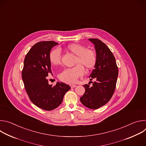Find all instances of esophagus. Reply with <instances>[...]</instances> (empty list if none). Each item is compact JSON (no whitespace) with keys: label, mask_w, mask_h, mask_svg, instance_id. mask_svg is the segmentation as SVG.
<instances>
[{"label":"esophagus","mask_w":146,"mask_h":146,"mask_svg":"<svg viewBox=\"0 0 146 146\" xmlns=\"http://www.w3.org/2000/svg\"><path fill=\"white\" fill-rule=\"evenodd\" d=\"M70 87H71L72 88H75V87H76V86L74 85V84H70Z\"/></svg>","instance_id":"esophagus-1"}]
</instances>
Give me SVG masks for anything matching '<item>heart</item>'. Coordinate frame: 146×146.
Here are the masks:
<instances>
[{
	"label": "heart",
	"instance_id": "obj_1",
	"mask_svg": "<svg viewBox=\"0 0 146 146\" xmlns=\"http://www.w3.org/2000/svg\"><path fill=\"white\" fill-rule=\"evenodd\" d=\"M66 50L76 55L73 68L64 69L59 74V78L62 82L73 83L77 78L84 74V69H92L96 62L95 53L91 50L79 43H72L67 46ZM49 59L52 65L56 66L60 63V51L58 48L52 50L49 55Z\"/></svg>",
	"mask_w": 146,
	"mask_h": 146
}]
</instances>
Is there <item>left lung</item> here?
I'll return each instance as SVG.
<instances>
[{"instance_id":"left-lung-1","label":"left lung","mask_w":146,"mask_h":146,"mask_svg":"<svg viewBox=\"0 0 146 146\" xmlns=\"http://www.w3.org/2000/svg\"><path fill=\"white\" fill-rule=\"evenodd\" d=\"M95 46L96 62L90 74L95 81L92 86L84 85L86 91L81 98L83 105L91 109H97L105 105L111 98L117 83L118 70L115 59L109 47L98 38H89ZM89 82V83H90Z\"/></svg>"}]
</instances>
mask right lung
I'll use <instances>...</instances> for the list:
<instances>
[{
  "label": "right lung",
  "mask_w": 146,
  "mask_h": 146,
  "mask_svg": "<svg viewBox=\"0 0 146 146\" xmlns=\"http://www.w3.org/2000/svg\"><path fill=\"white\" fill-rule=\"evenodd\" d=\"M58 44L54 41H41L35 44L27 54L22 78L25 90L36 106L50 111L58 108L70 87L57 82L50 85L47 77L52 74L49 55L52 48Z\"/></svg>",
  "instance_id": "add662e5"
}]
</instances>
